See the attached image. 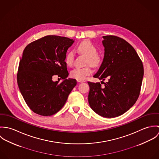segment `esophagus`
I'll return each instance as SVG.
<instances>
[{
	"instance_id": "1",
	"label": "esophagus",
	"mask_w": 159,
	"mask_h": 159,
	"mask_svg": "<svg viewBox=\"0 0 159 159\" xmlns=\"http://www.w3.org/2000/svg\"><path fill=\"white\" fill-rule=\"evenodd\" d=\"M77 81L78 83H84V82H85L84 81H81V80H77Z\"/></svg>"
}]
</instances>
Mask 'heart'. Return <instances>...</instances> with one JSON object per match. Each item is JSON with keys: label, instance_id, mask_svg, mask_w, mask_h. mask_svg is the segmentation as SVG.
<instances>
[{"label": "heart", "instance_id": "1", "mask_svg": "<svg viewBox=\"0 0 159 159\" xmlns=\"http://www.w3.org/2000/svg\"><path fill=\"white\" fill-rule=\"evenodd\" d=\"M78 49L84 53L88 56V62L92 65L97 66L100 62V57L97 55V49L96 47L92 44L90 41H84L78 46ZM75 54L73 51H69L66 56L65 61L68 67L72 66L74 62ZM92 73L91 67H86L84 68L75 67L70 72V76L71 78H75L77 80H84L86 77L90 75Z\"/></svg>", "mask_w": 159, "mask_h": 159}]
</instances>
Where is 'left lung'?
Instances as JSON below:
<instances>
[{
  "label": "left lung",
  "instance_id": "8db88e82",
  "mask_svg": "<svg viewBox=\"0 0 159 159\" xmlns=\"http://www.w3.org/2000/svg\"><path fill=\"white\" fill-rule=\"evenodd\" d=\"M102 63L94 78L108 81L88 82V102L98 115L112 118L127 111L136 102L144 75L143 63L136 51L125 40L114 35L103 37Z\"/></svg>",
  "mask_w": 159,
  "mask_h": 159
}]
</instances>
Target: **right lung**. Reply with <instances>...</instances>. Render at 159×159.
<instances>
[{
	"mask_svg": "<svg viewBox=\"0 0 159 159\" xmlns=\"http://www.w3.org/2000/svg\"><path fill=\"white\" fill-rule=\"evenodd\" d=\"M75 40L65 37L47 35L27 46L20 59L18 85L30 109L43 116L57 113L65 105L68 95L76 85L68 78L65 59ZM58 74L63 81L53 82Z\"/></svg>",
	"mask_w": 159,
	"mask_h": 159,
	"instance_id": "add662e5",
	"label": "right lung"
}]
</instances>
